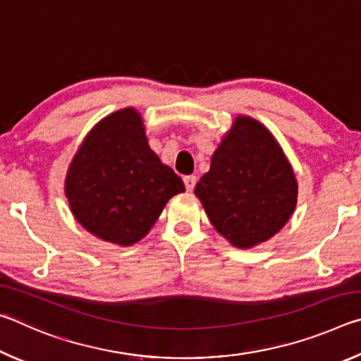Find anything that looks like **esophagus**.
I'll return each mask as SVG.
<instances>
[{"mask_svg": "<svg viewBox=\"0 0 361 361\" xmlns=\"http://www.w3.org/2000/svg\"><path fill=\"white\" fill-rule=\"evenodd\" d=\"M183 181H185V186H186L188 191H192L194 186H195V181H197V178H195L194 175H188V176H185V178H183Z\"/></svg>", "mask_w": 361, "mask_h": 361, "instance_id": "1", "label": "esophagus"}]
</instances>
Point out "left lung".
Here are the masks:
<instances>
[{"label": "left lung", "instance_id": "left-lung-1", "mask_svg": "<svg viewBox=\"0 0 361 361\" xmlns=\"http://www.w3.org/2000/svg\"><path fill=\"white\" fill-rule=\"evenodd\" d=\"M194 192L213 228L237 248L276 235L298 202L288 159L272 133L248 116L234 121Z\"/></svg>", "mask_w": 361, "mask_h": 361}]
</instances>
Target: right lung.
Instances as JSON below:
<instances>
[{
	"instance_id": "add662e5",
	"label": "right lung",
	"mask_w": 361,
	"mask_h": 361,
	"mask_svg": "<svg viewBox=\"0 0 361 361\" xmlns=\"http://www.w3.org/2000/svg\"><path fill=\"white\" fill-rule=\"evenodd\" d=\"M183 191L180 176L149 148L142 116L133 108L106 116L87 133L65 180L78 221L122 247L142 240L169 199Z\"/></svg>"
}]
</instances>
